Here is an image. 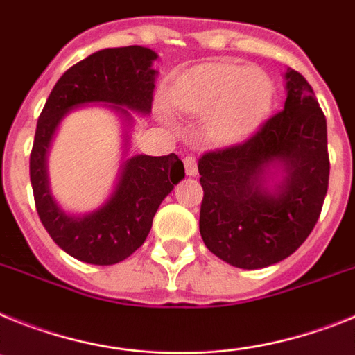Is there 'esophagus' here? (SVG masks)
I'll return each instance as SVG.
<instances>
[{"instance_id":"obj_1","label":"esophagus","mask_w":355,"mask_h":355,"mask_svg":"<svg viewBox=\"0 0 355 355\" xmlns=\"http://www.w3.org/2000/svg\"><path fill=\"white\" fill-rule=\"evenodd\" d=\"M184 166H186V173L189 177H195L198 173V166H196V159L193 155L184 157Z\"/></svg>"}]
</instances>
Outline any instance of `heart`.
<instances>
[{"label": "heart", "instance_id": "1", "mask_svg": "<svg viewBox=\"0 0 355 355\" xmlns=\"http://www.w3.org/2000/svg\"><path fill=\"white\" fill-rule=\"evenodd\" d=\"M175 109L205 116V134L216 143H237L268 118L275 87L261 69L232 62H211L187 71L169 89Z\"/></svg>", "mask_w": 355, "mask_h": 355}]
</instances>
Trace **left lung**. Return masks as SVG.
<instances>
[{
	"instance_id": "obj_1",
	"label": "left lung",
	"mask_w": 355,
	"mask_h": 355,
	"mask_svg": "<svg viewBox=\"0 0 355 355\" xmlns=\"http://www.w3.org/2000/svg\"><path fill=\"white\" fill-rule=\"evenodd\" d=\"M284 109L243 143L198 159L203 200L200 234L225 263L259 270L289 257L318 221L329 187L327 119L313 87L295 69L286 73ZM282 164L284 182L273 193L262 184Z\"/></svg>"
}]
</instances>
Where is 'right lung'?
Masks as SVG:
<instances>
[{"label": "right lung", "instance_id": "add662e5", "mask_svg": "<svg viewBox=\"0 0 355 355\" xmlns=\"http://www.w3.org/2000/svg\"><path fill=\"white\" fill-rule=\"evenodd\" d=\"M152 49L143 46L107 48L71 66L49 92L37 119L30 153V182L37 214L55 243L71 257L110 266L130 257L152 229L160 202L184 178L178 155H135L126 160L118 189L103 207L84 218L67 216L53 202L46 178V152L60 119L84 103H114V109L152 110Z\"/></svg>", "mask_w": 355, "mask_h": 355}]
</instances>
